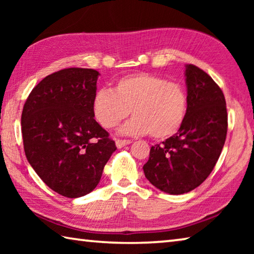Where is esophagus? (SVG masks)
Listing matches in <instances>:
<instances>
[{
  "label": "esophagus",
  "mask_w": 254,
  "mask_h": 254,
  "mask_svg": "<svg viewBox=\"0 0 254 254\" xmlns=\"http://www.w3.org/2000/svg\"><path fill=\"white\" fill-rule=\"evenodd\" d=\"M132 142L131 140H122V139H118L117 141H115V143H117V147L118 148H122V147H124V145H127V144H130Z\"/></svg>",
  "instance_id": "esophagus-1"
}]
</instances>
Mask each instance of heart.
<instances>
[{"instance_id": "obj_1", "label": "heart", "mask_w": 254, "mask_h": 254, "mask_svg": "<svg viewBox=\"0 0 254 254\" xmlns=\"http://www.w3.org/2000/svg\"><path fill=\"white\" fill-rule=\"evenodd\" d=\"M93 112L105 128H114L131 113L134 115L121 128L128 135L151 133L166 139L179 131L187 115L185 88L160 76L140 72L120 78L114 89L101 88L93 98Z\"/></svg>"}]
</instances>
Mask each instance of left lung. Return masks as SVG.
Wrapping results in <instances>:
<instances>
[{
    "label": "left lung",
    "instance_id": "8db88e82",
    "mask_svg": "<svg viewBox=\"0 0 254 254\" xmlns=\"http://www.w3.org/2000/svg\"><path fill=\"white\" fill-rule=\"evenodd\" d=\"M188 109L179 131L150 150L143 166L154 187L180 195L198 187L212 173L224 147L227 112L224 94L208 74L186 65Z\"/></svg>",
    "mask_w": 254,
    "mask_h": 254
}]
</instances>
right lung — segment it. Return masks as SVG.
Listing matches in <instances>:
<instances>
[{"label":"right lung","mask_w":254,"mask_h":254,"mask_svg":"<svg viewBox=\"0 0 254 254\" xmlns=\"http://www.w3.org/2000/svg\"><path fill=\"white\" fill-rule=\"evenodd\" d=\"M98 75L89 68L56 71L32 89L23 106L21 127L28 161L47 186L68 198L94 190L117 150L94 119Z\"/></svg>","instance_id":"add662e5"}]
</instances>
